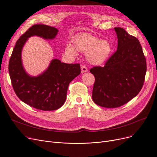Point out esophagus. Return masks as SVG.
Listing matches in <instances>:
<instances>
[{"mask_svg": "<svg viewBox=\"0 0 157 157\" xmlns=\"http://www.w3.org/2000/svg\"><path fill=\"white\" fill-rule=\"evenodd\" d=\"M87 71H88V70H87L86 66H85L84 65L81 66V71H82V73H86Z\"/></svg>", "mask_w": 157, "mask_h": 157, "instance_id": "34e87169", "label": "esophagus"}]
</instances>
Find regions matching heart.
<instances>
[{
	"mask_svg": "<svg viewBox=\"0 0 157 157\" xmlns=\"http://www.w3.org/2000/svg\"><path fill=\"white\" fill-rule=\"evenodd\" d=\"M73 47L67 44L65 52L70 56H77V51L86 52L88 61L98 65L105 62L113 52V46L107 40H101L92 34L82 33L73 40Z\"/></svg>",
	"mask_w": 157,
	"mask_h": 157,
	"instance_id": "heart-1",
	"label": "heart"
}]
</instances>
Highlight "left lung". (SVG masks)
<instances>
[{"label": "left lung", "mask_w": 157, "mask_h": 157, "mask_svg": "<svg viewBox=\"0 0 157 157\" xmlns=\"http://www.w3.org/2000/svg\"><path fill=\"white\" fill-rule=\"evenodd\" d=\"M117 51L103 67L90 70L94 75L92 98L97 105L106 108L120 107L136 97L143 87L146 62L143 48L136 37L121 27H115Z\"/></svg>", "instance_id": "8db88e82"}]
</instances>
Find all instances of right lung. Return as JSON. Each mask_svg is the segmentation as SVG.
<instances>
[{
    "label": "right lung",
    "instance_id": "1",
    "mask_svg": "<svg viewBox=\"0 0 157 157\" xmlns=\"http://www.w3.org/2000/svg\"><path fill=\"white\" fill-rule=\"evenodd\" d=\"M59 31L55 27L36 24L20 36L9 62V73L14 91L25 103L42 110H54L62 107L66 99L69 84L79 75V64H66L52 59L48 68L37 76L27 73L21 60V52L27 40L38 36L54 40Z\"/></svg>",
    "mask_w": 157,
    "mask_h": 157
}]
</instances>
